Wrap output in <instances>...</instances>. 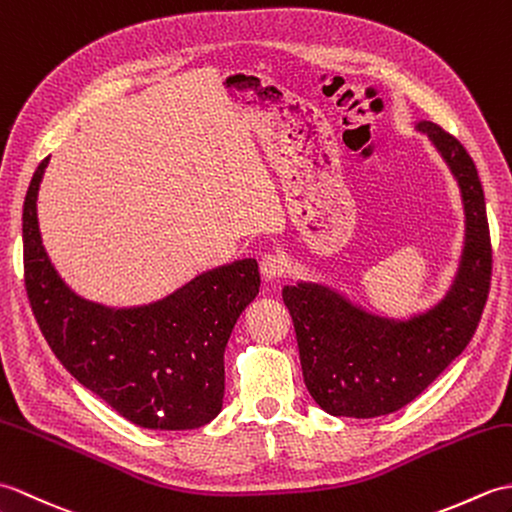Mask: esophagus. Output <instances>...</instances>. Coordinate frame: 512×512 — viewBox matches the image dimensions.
Returning a JSON list of instances; mask_svg holds the SVG:
<instances>
[{"label":"esophagus","instance_id":"34e87169","mask_svg":"<svg viewBox=\"0 0 512 512\" xmlns=\"http://www.w3.org/2000/svg\"><path fill=\"white\" fill-rule=\"evenodd\" d=\"M259 270H262L266 284H273V281H277L286 273V262L279 255H266L262 262H259Z\"/></svg>","mask_w":512,"mask_h":512}]
</instances>
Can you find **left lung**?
<instances>
[{
    "mask_svg": "<svg viewBox=\"0 0 512 512\" xmlns=\"http://www.w3.org/2000/svg\"><path fill=\"white\" fill-rule=\"evenodd\" d=\"M458 184L464 239L458 268L429 308L389 317L325 281L284 286L303 380L330 416L378 418L416 400L473 339L491 281V237L477 169L466 149L431 121L413 123Z\"/></svg>",
    "mask_w": 512,
    "mask_h": 512,
    "instance_id": "left-lung-1",
    "label": "left lung"
}]
</instances>
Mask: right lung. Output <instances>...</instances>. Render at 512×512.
<instances>
[{"instance_id": "obj_1", "label": "right lung", "mask_w": 512, "mask_h": 512, "mask_svg": "<svg viewBox=\"0 0 512 512\" xmlns=\"http://www.w3.org/2000/svg\"><path fill=\"white\" fill-rule=\"evenodd\" d=\"M48 158L24 200V273L32 312L61 365L143 429L187 431L222 411L224 350L259 292L255 259L215 266L167 297L105 306L65 284L43 248L37 217Z\"/></svg>"}]
</instances>
